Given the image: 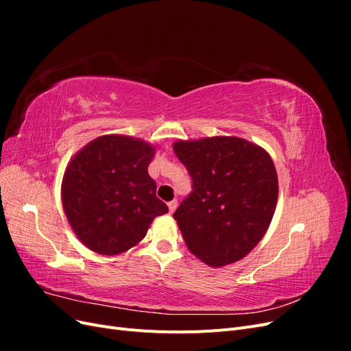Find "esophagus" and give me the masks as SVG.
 <instances>
[{
	"mask_svg": "<svg viewBox=\"0 0 351 351\" xmlns=\"http://www.w3.org/2000/svg\"><path fill=\"white\" fill-rule=\"evenodd\" d=\"M177 205H178V202L174 199V200H171V202H168V209H169V214H173V212L177 209Z\"/></svg>",
	"mask_w": 351,
	"mask_h": 351,
	"instance_id": "esophagus-1",
	"label": "esophagus"
}]
</instances>
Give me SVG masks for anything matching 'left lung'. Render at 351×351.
<instances>
[{
    "instance_id": "1",
    "label": "left lung",
    "mask_w": 351,
    "mask_h": 351,
    "mask_svg": "<svg viewBox=\"0 0 351 351\" xmlns=\"http://www.w3.org/2000/svg\"><path fill=\"white\" fill-rule=\"evenodd\" d=\"M173 149L193 183L174 212L189 250L214 268L243 259L277 208L278 177L269 154L236 136L178 141Z\"/></svg>"
}]
</instances>
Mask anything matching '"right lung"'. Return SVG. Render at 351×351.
Returning <instances> with one entry per match:
<instances>
[{
  "label": "right lung",
  "instance_id": "1",
  "mask_svg": "<svg viewBox=\"0 0 351 351\" xmlns=\"http://www.w3.org/2000/svg\"><path fill=\"white\" fill-rule=\"evenodd\" d=\"M155 146L123 134H105L71 158L61 200L74 234L88 249L114 256L134 247L151 222L168 212L147 174Z\"/></svg>",
  "mask_w": 351,
  "mask_h": 351
}]
</instances>
